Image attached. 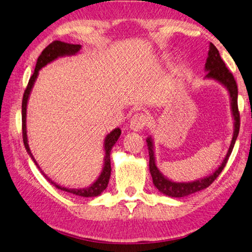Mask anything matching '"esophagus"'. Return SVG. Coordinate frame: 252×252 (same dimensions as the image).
<instances>
[{
	"label": "esophagus",
	"instance_id": "34e87169",
	"mask_svg": "<svg viewBox=\"0 0 252 252\" xmlns=\"http://www.w3.org/2000/svg\"><path fill=\"white\" fill-rule=\"evenodd\" d=\"M147 123H148L147 115L143 113L135 114L133 118L130 119L129 128L133 131H137V133H139V131H142L144 128H145Z\"/></svg>",
	"mask_w": 252,
	"mask_h": 252
}]
</instances>
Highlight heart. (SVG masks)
Returning <instances> with one entry per match:
<instances>
[{"instance_id": "obj_1", "label": "heart", "mask_w": 252, "mask_h": 252, "mask_svg": "<svg viewBox=\"0 0 252 252\" xmlns=\"http://www.w3.org/2000/svg\"><path fill=\"white\" fill-rule=\"evenodd\" d=\"M162 60H163V59H162Z\"/></svg>"}]
</instances>
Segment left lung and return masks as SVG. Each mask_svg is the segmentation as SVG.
I'll return each mask as SVG.
<instances>
[{
	"label": "left lung",
	"instance_id": "obj_1",
	"mask_svg": "<svg viewBox=\"0 0 252 252\" xmlns=\"http://www.w3.org/2000/svg\"><path fill=\"white\" fill-rule=\"evenodd\" d=\"M205 75L204 79H210L219 82L221 86L228 90L229 97H230V108L231 114H232L233 118V135L232 139H231L229 150L226 152L223 160L218 166L214 172L207 176L202 177V179L191 181V182H175L165 176L162 172L158 170V165H156L155 159V152H154V139L152 136H148L146 138L148 153H150V172L153 179V183L163 194L171 196V197H184L188 195H191L193 193L202 191V189H207L209 185L213 183V181L219 176L220 173L223 170L226 162H228L229 156L231 152L233 150L234 143L239 134V128H240V115H239L238 110V87L236 84V80L232 76L228 68L225 67V63L223 60L221 59L220 53L218 49L214 47V44L210 43L209 45V52L207 63H205L204 67Z\"/></svg>",
	"mask_w": 252,
	"mask_h": 252
}]
</instances>
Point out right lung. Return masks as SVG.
<instances>
[{
  "mask_svg": "<svg viewBox=\"0 0 252 252\" xmlns=\"http://www.w3.org/2000/svg\"><path fill=\"white\" fill-rule=\"evenodd\" d=\"M81 45L80 44H70V43H65V42H61V41H53L52 43L48 45L47 48L44 49L42 53L39 56L38 61H36L35 64V69L34 72H33L32 77L29 80L28 87L24 92L23 94V99H22V133H23V143L24 146H26V150L28 152V154L30 155L31 159L35 163L36 166H38L39 170L42 172V174L44 175L45 179H47L49 182L51 184L55 185L56 188H58L61 191L68 192L70 194H75L80 197H94L100 195L102 192L105 191L107 185H108L109 179H110V173H111V167H110V151L113 146L116 144L118 141L119 136L122 134L121 128H115L110 131L109 134L106 135L105 137V142H104V152H105V156H104V167H102V171L100 174H99L98 179L94 181L93 184H90L87 188H82V189H69L63 187V185L57 184L56 182L48 177L44 174L43 171L41 170V167L36 163V160L33 158V155L31 153L30 146H29V141H28V134H27V107H28V101L29 98H30V94L32 92L33 86H34V82L36 80V78L39 76V71L45 65L51 63L52 61L57 60L58 58H63V57H70V56H76L77 53L80 52Z\"/></svg>",
  "mask_w": 252,
  "mask_h": 252,
  "instance_id": "obj_1",
  "label": "right lung"
}]
</instances>
